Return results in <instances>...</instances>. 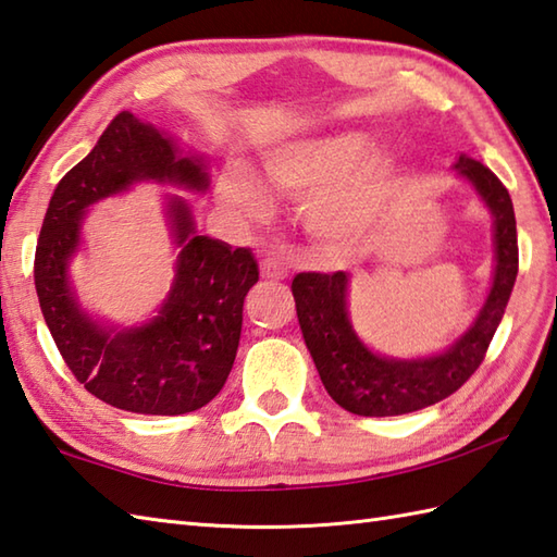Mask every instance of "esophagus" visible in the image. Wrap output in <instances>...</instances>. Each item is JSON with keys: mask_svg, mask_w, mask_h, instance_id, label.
<instances>
[{"mask_svg": "<svg viewBox=\"0 0 557 557\" xmlns=\"http://www.w3.org/2000/svg\"><path fill=\"white\" fill-rule=\"evenodd\" d=\"M259 271H262V276L267 278V281H283L288 276V271L283 269L276 259H264L262 264H259Z\"/></svg>", "mask_w": 557, "mask_h": 557, "instance_id": "1", "label": "esophagus"}]
</instances>
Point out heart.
Segmentation results:
<instances>
[{
  "instance_id": "obj_1",
  "label": "heart",
  "mask_w": 557,
  "mask_h": 557,
  "mask_svg": "<svg viewBox=\"0 0 557 557\" xmlns=\"http://www.w3.org/2000/svg\"><path fill=\"white\" fill-rule=\"evenodd\" d=\"M262 175L281 195L305 197L302 223L312 237L346 247L377 228L399 197L406 170L392 151L374 149L370 134L342 129L274 146L264 153ZM219 191L245 219L269 211L264 185L240 165L223 170Z\"/></svg>"
}]
</instances>
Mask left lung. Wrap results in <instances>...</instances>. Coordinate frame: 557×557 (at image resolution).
<instances>
[{
  "label": "left lung",
  "mask_w": 557,
  "mask_h": 557,
  "mask_svg": "<svg viewBox=\"0 0 557 557\" xmlns=\"http://www.w3.org/2000/svg\"><path fill=\"white\" fill-rule=\"evenodd\" d=\"M454 170L475 189L493 215L495 269L483 308L449 348L423 358L374 354L350 324V276L346 271H308L293 278L290 290L305 346L329 396L350 413L366 418L404 416L447 399L479 370L493 334L503 322L519 269L512 199L500 180L473 158L459 156Z\"/></svg>",
  "instance_id": "8db88e82"
}]
</instances>
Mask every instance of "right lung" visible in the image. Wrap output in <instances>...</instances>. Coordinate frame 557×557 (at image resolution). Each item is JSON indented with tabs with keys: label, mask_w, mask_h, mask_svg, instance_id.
<instances>
[{
	"label": "right lung",
	"mask_w": 557,
	"mask_h": 557,
	"mask_svg": "<svg viewBox=\"0 0 557 557\" xmlns=\"http://www.w3.org/2000/svg\"><path fill=\"white\" fill-rule=\"evenodd\" d=\"M139 183L203 195L209 163L124 110L54 189L36 247V290L57 348L90 394L122 411L180 416L207 406L228 380L243 305L259 269L247 247L199 235L187 199L168 195L165 221L177 259L163 302L132 326L88 314L70 276L84 245V219L94 203Z\"/></svg>",
	"instance_id": "add662e5"
}]
</instances>
